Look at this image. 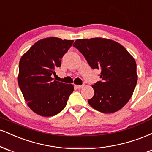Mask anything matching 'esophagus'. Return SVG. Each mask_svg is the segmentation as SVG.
<instances>
[{
  "instance_id": "esophagus-1",
  "label": "esophagus",
  "mask_w": 152,
  "mask_h": 152,
  "mask_svg": "<svg viewBox=\"0 0 152 152\" xmlns=\"http://www.w3.org/2000/svg\"><path fill=\"white\" fill-rule=\"evenodd\" d=\"M83 85H76V86H75V87H76V88H78V89H80V88H83Z\"/></svg>"
}]
</instances>
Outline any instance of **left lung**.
<instances>
[{
	"label": "left lung",
	"mask_w": 152,
	"mask_h": 152,
	"mask_svg": "<svg viewBox=\"0 0 152 152\" xmlns=\"http://www.w3.org/2000/svg\"><path fill=\"white\" fill-rule=\"evenodd\" d=\"M74 47L84 56L93 69H100L102 81L92 85L94 95L88 102L94 109L114 113L132 97L137 82V64L121 44L101 38L78 39Z\"/></svg>",
	"instance_id": "1"
}]
</instances>
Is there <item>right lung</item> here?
Listing matches in <instances>:
<instances>
[{"mask_svg":"<svg viewBox=\"0 0 152 152\" xmlns=\"http://www.w3.org/2000/svg\"><path fill=\"white\" fill-rule=\"evenodd\" d=\"M73 43L56 37L41 39L20 58L18 83L28 106L36 114L52 116L66 106L74 86L55 81L51 75Z\"/></svg>","mask_w":152,"mask_h":152,"instance_id":"right-lung-1","label":"right lung"}]
</instances>
